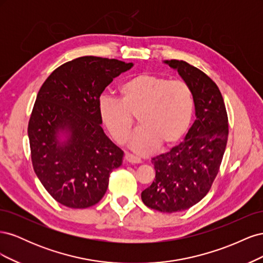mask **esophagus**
I'll list each match as a JSON object with an SVG mask.
<instances>
[{"label": "esophagus", "mask_w": 263, "mask_h": 263, "mask_svg": "<svg viewBox=\"0 0 263 263\" xmlns=\"http://www.w3.org/2000/svg\"><path fill=\"white\" fill-rule=\"evenodd\" d=\"M125 160L127 162H129V163H140L141 162V160H140L139 158L135 157V156L130 155V154H126L125 155Z\"/></svg>", "instance_id": "obj_1"}]
</instances>
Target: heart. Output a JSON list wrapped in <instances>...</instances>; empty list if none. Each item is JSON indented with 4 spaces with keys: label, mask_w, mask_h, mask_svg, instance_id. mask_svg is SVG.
<instances>
[{
    "label": "heart",
    "mask_w": 263,
    "mask_h": 263,
    "mask_svg": "<svg viewBox=\"0 0 263 263\" xmlns=\"http://www.w3.org/2000/svg\"><path fill=\"white\" fill-rule=\"evenodd\" d=\"M118 91L121 100L103 95L98 105L103 125L117 144L128 141L134 116L140 128L134 133L130 147L138 155H148L157 146L171 147L186 133L194 99L185 82L144 72L125 81Z\"/></svg>",
    "instance_id": "1"
}]
</instances>
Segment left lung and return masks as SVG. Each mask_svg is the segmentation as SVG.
Instances as JSON below:
<instances>
[{
    "label": "left lung",
    "mask_w": 263,
    "mask_h": 263,
    "mask_svg": "<svg viewBox=\"0 0 263 263\" xmlns=\"http://www.w3.org/2000/svg\"><path fill=\"white\" fill-rule=\"evenodd\" d=\"M193 93L196 119L184 141L151 159L153 184L141 192L148 208L174 213L185 211L209 193L216 178L228 137V117L221 93L203 71L182 60H164Z\"/></svg>",
    "instance_id": "1"
}]
</instances>
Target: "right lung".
Here are the masks:
<instances>
[{"instance_id": "right-lung-1", "label": "right lung", "mask_w": 263, "mask_h": 263, "mask_svg": "<svg viewBox=\"0 0 263 263\" xmlns=\"http://www.w3.org/2000/svg\"><path fill=\"white\" fill-rule=\"evenodd\" d=\"M133 62L93 55L55 69L39 90L28 123L34 171L55 201L86 209L104 196L124 153L102 128L99 101Z\"/></svg>"}]
</instances>
